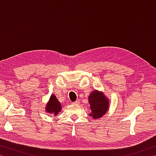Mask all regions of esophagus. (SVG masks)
I'll return each mask as SVG.
<instances>
[{"instance_id":"1","label":"esophagus","mask_w":156,"mask_h":156,"mask_svg":"<svg viewBox=\"0 0 156 156\" xmlns=\"http://www.w3.org/2000/svg\"><path fill=\"white\" fill-rule=\"evenodd\" d=\"M73 104L75 105H79V101H78V100H76V101L73 102Z\"/></svg>"}]
</instances>
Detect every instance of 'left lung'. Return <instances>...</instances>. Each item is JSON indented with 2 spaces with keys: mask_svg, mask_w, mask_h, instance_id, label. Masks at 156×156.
Listing matches in <instances>:
<instances>
[{
  "mask_svg": "<svg viewBox=\"0 0 156 156\" xmlns=\"http://www.w3.org/2000/svg\"><path fill=\"white\" fill-rule=\"evenodd\" d=\"M89 109L91 112L89 116L94 119L102 117L109 109V100L102 91L94 90L88 97Z\"/></svg>",
  "mask_w": 156,
  "mask_h": 156,
  "instance_id": "left-lung-1",
  "label": "left lung"
}]
</instances>
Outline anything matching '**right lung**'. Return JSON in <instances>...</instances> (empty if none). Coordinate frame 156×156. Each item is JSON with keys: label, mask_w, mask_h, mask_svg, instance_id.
<instances>
[{"label": "right lung", "mask_w": 156, "mask_h": 156, "mask_svg": "<svg viewBox=\"0 0 156 156\" xmlns=\"http://www.w3.org/2000/svg\"><path fill=\"white\" fill-rule=\"evenodd\" d=\"M62 106L60 102L54 94H51L49 99V101L46 104L45 112L49 113V114L56 115L58 113L60 112Z\"/></svg>", "instance_id": "add662e5"}]
</instances>
